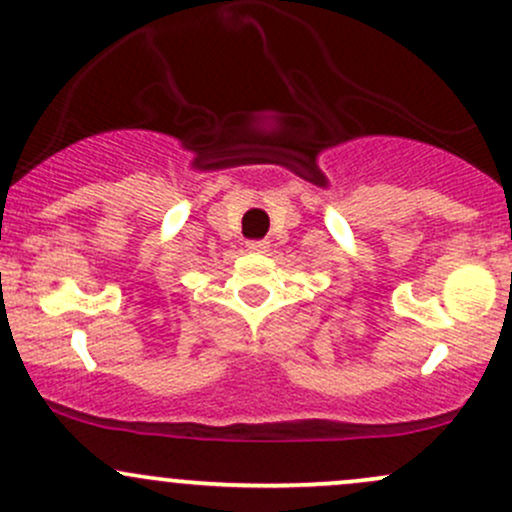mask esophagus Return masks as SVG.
<instances>
[{
	"label": "esophagus",
	"mask_w": 512,
	"mask_h": 512,
	"mask_svg": "<svg viewBox=\"0 0 512 512\" xmlns=\"http://www.w3.org/2000/svg\"><path fill=\"white\" fill-rule=\"evenodd\" d=\"M245 248H248L250 252H267L269 243H267V240H250V243L245 245Z\"/></svg>",
	"instance_id": "esophagus-1"
}]
</instances>
